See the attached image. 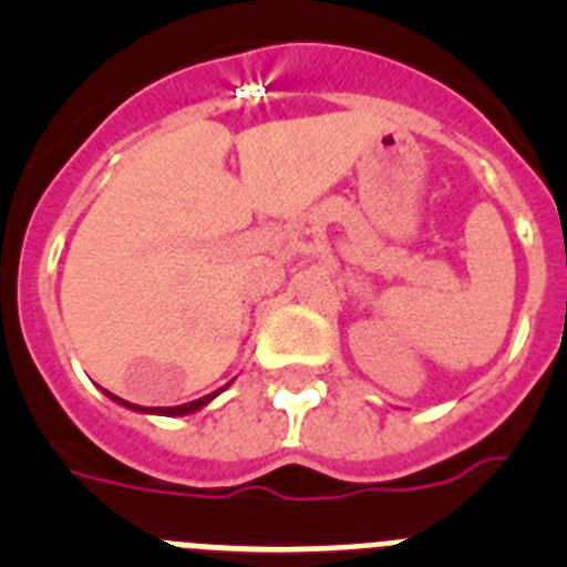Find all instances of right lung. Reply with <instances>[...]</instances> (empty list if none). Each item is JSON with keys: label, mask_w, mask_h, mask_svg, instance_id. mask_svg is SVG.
Wrapping results in <instances>:
<instances>
[{"label": "right lung", "mask_w": 567, "mask_h": 567, "mask_svg": "<svg viewBox=\"0 0 567 567\" xmlns=\"http://www.w3.org/2000/svg\"><path fill=\"white\" fill-rule=\"evenodd\" d=\"M227 385H233V380H229ZM227 385H224V389H227ZM224 389H218V392L207 394V398L193 400V403H184V405H158V409H153V405H135V403H130V400L115 398L113 392H104V394H107V398L113 400V403H118V405H124V409H130V412H138V414H164V417H184V414H193V412H198V409H204V405H207V403H213V400L218 398V394H221Z\"/></svg>", "instance_id": "obj_1"}]
</instances>
